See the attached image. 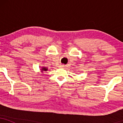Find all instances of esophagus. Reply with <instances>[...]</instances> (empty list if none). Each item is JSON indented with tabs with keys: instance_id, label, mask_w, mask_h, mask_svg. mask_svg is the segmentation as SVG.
I'll return each mask as SVG.
<instances>
[{
	"instance_id": "34e87169",
	"label": "esophagus",
	"mask_w": 123,
	"mask_h": 123,
	"mask_svg": "<svg viewBox=\"0 0 123 123\" xmlns=\"http://www.w3.org/2000/svg\"><path fill=\"white\" fill-rule=\"evenodd\" d=\"M63 66H65L64 65H61L60 67H63Z\"/></svg>"
}]
</instances>
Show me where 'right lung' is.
Instances as JSON below:
<instances>
[{
  "label": "right lung",
  "instance_id": "add662e5",
  "mask_svg": "<svg viewBox=\"0 0 123 123\" xmlns=\"http://www.w3.org/2000/svg\"><path fill=\"white\" fill-rule=\"evenodd\" d=\"M40 70H41V72H43L47 71L48 68L46 67H44V66H42V69H40Z\"/></svg>",
  "mask_w": 123,
  "mask_h": 123
}]
</instances>
